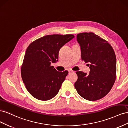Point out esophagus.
<instances>
[{
	"instance_id": "esophagus-1",
	"label": "esophagus",
	"mask_w": 128,
	"mask_h": 128,
	"mask_svg": "<svg viewBox=\"0 0 128 128\" xmlns=\"http://www.w3.org/2000/svg\"><path fill=\"white\" fill-rule=\"evenodd\" d=\"M73 72H74V71H72V70H70H70H68V72H69V74H70V73Z\"/></svg>"
}]
</instances>
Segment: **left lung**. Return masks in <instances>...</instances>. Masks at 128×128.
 Listing matches in <instances>:
<instances>
[{"label": "left lung", "instance_id": "left-lung-1", "mask_svg": "<svg viewBox=\"0 0 128 128\" xmlns=\"http://www.w3.org/2000/svg\"><path fill=\"white\" fill-rule=\"evenodd\" d=\"M81 58L88 62L90 73L78 71L75 88L86 100L95 101L107 95L113 86L116 75V59L114 50L106 40L93 32L77 34Z\"/></svg>", "mask_w": 128, "mask_h": 128}]
</instances>
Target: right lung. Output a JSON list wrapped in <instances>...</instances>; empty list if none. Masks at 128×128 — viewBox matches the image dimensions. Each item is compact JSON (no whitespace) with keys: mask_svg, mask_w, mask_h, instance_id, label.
Returning <instances> with one entry per match:
<instances>
[{"mask_svg":"<svg viewBox=\"0 0 128 128\" xmlns=\"http://www.w3.org/2000/svg\"><path fill=\"white\" fill-rule=\"evenodd\" d=\"M74 37L72 34L46 35L26 48L21 74L26 88L34 98L45 101L58 94L68 72H58L51 64L58 61L61 48Z\"/></svg>","mask_w":128,"mask_h":128,"instance_id":"1","label":"right lung"}]
</instances>
